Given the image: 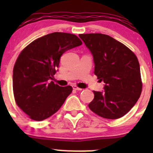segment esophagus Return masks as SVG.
<instances>
[{"mask_svg": "<svg viewBox=\"0 0 153 153\" xmlns=\"http://www.w3.org/2000/svg\"><path fill=\"white\" fill-rule=\"evenodd\" d=\"M72 88H73V89H75V90H77V91H81V90H82V89H81V88L78 87V86H75V85L72 86Z\"/></svg>", "mask_w": 153, "mask_h": 153, "instance_id": "obj_1", "label": "esophagus"}]
</instances>
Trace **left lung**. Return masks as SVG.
Returning <instances> with one entry per match:
<instances>
[{
	"label": "left lung",
	"instance_id": "left-lung-1",
	"mask_svg": "<svg viewBox=\"0 0 153 153\" xmlns=\"http://www.w3.org/2000/svg\"><path fill=\"white\" fill-rule=\"evenodd\" d=\"M79 37L93 56L94 73L105 84L104 91H93L89 109L107 119L121 118L136 104L142 90L136 55L107 35L81 34Z\"/></svg>",
	"mask_w": 153,
	"mask_h": 153
}]
</instances>
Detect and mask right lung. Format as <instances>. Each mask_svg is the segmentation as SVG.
Instances as JSON below:
<instances>
[{
  "mask_svg": "<svg viewBox=\"0 0 153 153\" xmlns=\"http://www.w3.org/2000/svg\"><path fill=\"white\" fill-rule=\"evenodd\" d=\"M82 44L75 35L53 32L32 41L18 57L13 69L15 102L29 118L43 121L55 114L72 92L71 86H60L52 79L61 56Z\"/></svg>",
  "mask_w": 153,
  "mask_h": 153,
  "instance_id": "right-lung-1",
  "label": "right lung"
}]
</instances>
